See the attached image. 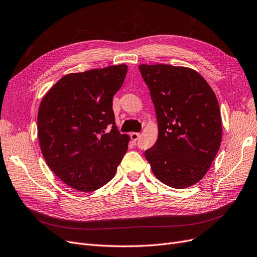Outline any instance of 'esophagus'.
Listing matches in <instances>:
<instances>
[{
  "mask_svg": "<svg viewBox=\"0 0 257 257\" xmlns=\"http://www.w3.org/2000/svg\"><path fill=\"white\" fill-rule=\"evenodd\" d=\"M130 138L132 141H134V142H136V141H138L140 138V134H138V132H131Z\"/></svg>",
  "mask_w": 257,
  "mask_h": 257,
  "instance_id": "34e87169",
  "label": "esophagus"
}]
</instances>
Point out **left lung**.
I'll return each mask as SVG.
<instances>
[{
  "label": "left lung",
  "instance_id": "1",
  "mask_svg": "<svg viewBox=\"0 0 257 257\" xmlns=\"http://www.w3.org/2000/svg\"><path fill=\"white\" fill-rule=\"evenodd\" d=\"M151 90L158 122V139L145 152L161 183L184 189L208 172L222 141L218 99L200 73L189 67L141 64Z\"/></svg>",
  "mask_w": 257,
  "mask_h": 257
}]
</instances>
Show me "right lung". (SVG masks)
Wrapping results in <instances>:
<instances>
[{
	"mask_svg": "<svg viewBox=\"0 0 257 257\" xmlns=\"http://www.w3.org/2000/svg\"><path fill=\"white\" fill-rule=\"evenodd\" d=\"M127 70L120 64L66 74L41 99V153L55 175L78 191L90 192L109 183L128 150L130 138L119 134L112 109Z\"/></svg>",
	"mask_w": 257,
	"mask_h": 257,
	"instance_id": "right-lung-1",
	"label": "right lung"
}]
</instances>
